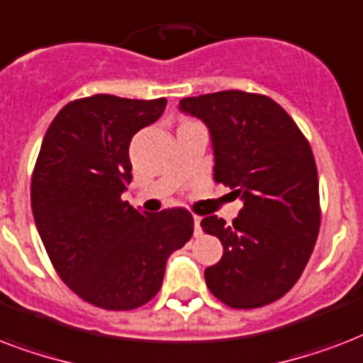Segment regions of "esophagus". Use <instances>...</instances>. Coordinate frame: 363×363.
<instances>
[{
    "label": "esophagus",
    "instance_id": "34e87169",
    "mask_svg": "<svg viewBox=\"0 0 363 363\" xmlns=\"http://www.w3.org/2000/svg\"><path fill=\"white\" fill-rule=\"evenodd\" d=\"M193 221H195V235L199 237V235H201V218H199V216H193Z\"/></svg>",
    "mask_w": 363,
    "mask_h": 363
}]
</instances>
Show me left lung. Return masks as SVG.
<instances>
[{"mask_svg":"<svg viewBox=\"0 0 363 363\" xmlns=\"http://www.w3.org/2000/svg\"><path fill=\"white\" fill-rule=\"evenodd\" d=\"M179 111L208 126L213 179L240 196L233 225L201 221L223 255L204 271L206 286L233 308L277 301L301 277L320 229L318 172L311 145L274 100L223 91L179 100Z\"/></svg>","mask_w":363,"mask_h":363,"instance_id":"8db88e82","label":"left lung"}]
</instances>
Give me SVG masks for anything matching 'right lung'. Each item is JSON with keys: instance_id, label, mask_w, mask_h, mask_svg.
Returning <instances> with one entry per match:
<instances>
[{"instance_id": "add662e5", "label": "right lung", "mask_w": 363, "mask_h": 363, "mask_svg": "<svg viewBox=\"0 0 363 363\" xmlns=\"http://www.w3.org/2000/svg\"><path fill=\"white\" fill-rule=\"evenodd\" d=\"M164 108V98H81L58 111L41 143L35 227L62 280L100 308L130 311L153 299L167 259L193 235L184 208L140 212L121 199L132 182V136Z\"/></svg>"}]
</instances>
